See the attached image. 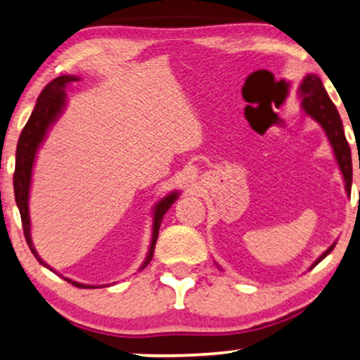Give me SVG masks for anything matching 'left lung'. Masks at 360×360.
Returning a JSON list of instances; mask_svg holds the SVG:
<instances>
[{"label": "left lung", "instance_id": "left-lung-1", "mask_svg": "<svg viewBox=\"0 0 360 360\" xmlns=\"http://www.w3.org/2000/svg\"><path fill=\"white\" fill-rule=\"evenodd\" d=\"M300 96H302V108L309 116H312L319 124L323 127V131L328 137V141L333 147L335 157L340 165V169L342 173V178L346 182V192L351 194V186H352V162H351V148L349 143L346 141L345 129H342V122L338 112L333 101L330 100L328 94L321 84V80L315 74H309L300 84ZM335 245H330L323 254H321L317 260L314 262V265H319L331 250L335 249Z\"/></svg>", "mask_w": 360, "mask_h": 360}]
</instances>
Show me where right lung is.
I'll return each mask as SVG.
<instances>
[{"instance_id": "1", "label": "right lung", "mask_w": 360, "mask_h": 360, "mask_svg": "<svg viewBox=\"0 0 360 360\" xmlns=\"http://www.w3.org/2000/svg\"><path fill=\"white\" fill-rule=\"evenodd\" d=\"M77 80H80L77 76H60L55 80H51V82L41 90L39 100H37L35 108L32 111V115L29 117V121H27V124L24 126L22 132H20L18 150H15V169H14V178H13L15 203H18L20 219H22V228H24V236H25L27 244H29V248L32 250V254L35 255V259L45 266L46 264L40 259L39 254H37L30 238L29 191H30L32 168H34L37 150H39L40 143L43 142V139H45L48 129H50L53 122L58 120V116L63 112L64 105H66V92H64V89H66L68 84H74L77 82ZM176 198H178V192H171L169 195L162 198V200L157 203V207H155L152 244H150L147 259L142 264L141 270L142 268H146L150 264V260H152L155 244H157V239H158L160 224H162L165 213L168 212V208L171 205H173ZM64 280L72 283L74 286L77 288H95V286H90V284H80L76 281H71L69 278H64Z\"/></svg>"}]
</instances>
